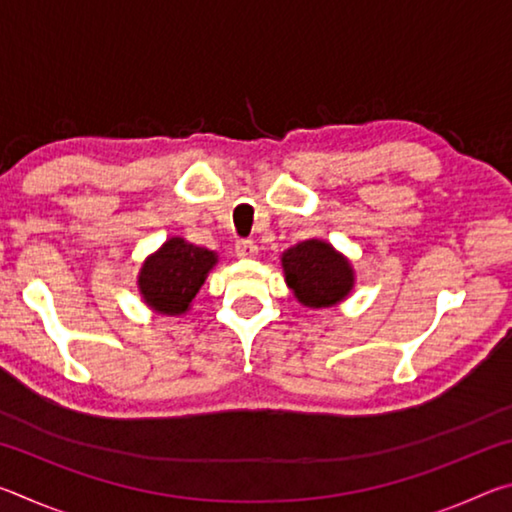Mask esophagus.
I'll list each match as a JSON object with an SVG mask.
<instances>
[{
  "mask_svg": "<svg viewBox=\"0 0 512 512\" xmlns=\"http://www.w3.org/2000/svg\"><path fill=\"white\" fill-rule=\"evenodd\" d=\"M235 253L239 259H253L257 257V244L250 239H239L235 244Z\"/></svg>",
  "mask_w": 512,
  "mask_h": 512,
  "instance_id": "1",
  "label": "esophagus"
}]
</instances>
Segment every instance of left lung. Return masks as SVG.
<instances>
[{"label": "left lung", "mask_w": 512, "mask_h": 512, "mask_svg": "<svg viewBox=\"0 0 512 512\" xmlns=\"http://www.w3.org/2000/svg\"><path fill=\"white\" fill-rule=\"evenodd\" d=\"M284 280L305 307H334L350 296L354 271L348 259L320 239L300 241L282 253Z\"/></svg>", "instance_id": "1"}]
</instances>
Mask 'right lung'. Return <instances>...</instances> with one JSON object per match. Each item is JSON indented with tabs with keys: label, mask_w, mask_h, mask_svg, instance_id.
I'll use <instances>...</instances> for the list:
<instances>
[{
	"label": "right lung",
	"mask_w": 512,
	"mask_h": 512,
	"mask_svg": "<svg viewBox=\"0 0 512 512\" xmlns=\"http://www.w3.org/2000/svg\"><path fill=\"white\" fill-rule=\"evenodd\" d=\"M216 264V253L194 246L183 237H171L146 257L137 287L146 305L158 314H185Z\"/></svg>",
	"instance_id": "add662e5"
}]
</instances>
